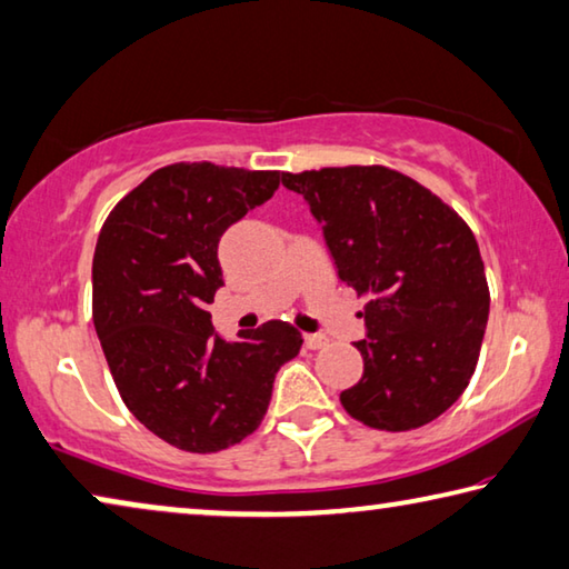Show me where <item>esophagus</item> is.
<instances>
[{
    "label": "esophagus",
    "instance_id": "esophagus-1",
    "mask_svg": "<svg viewBox=\"0 0 569 569\" xmlns=\"http://www.w3.org/2000/svg\"><path fill=\"white\" fill-rule=\"evenodd\" d=\"M305 346L310 348V350L325 348V346H328V335H322V332H307V335H305Z\"/></svg>",
    "mask_w": 569,
    "mask_h": 569
}]
</instances>
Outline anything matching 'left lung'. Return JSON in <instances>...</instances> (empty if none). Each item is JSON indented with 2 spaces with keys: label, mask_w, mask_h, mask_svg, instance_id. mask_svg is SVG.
I'll return each instance as SVG.
<instances>
[{
  "label": "left lung",
  "mask_w": 569,
  "mask_h": 569,
  "mask_svg": "<svg viewBox=\"0 0 569 569\" xmlns=\"http://www.w3.org/2000/svg\"><path fill=\"white\" fill-rule=\"evenodd\" d=\"M302 193L338 267L366 305L362 378L340 403L378 431H411L459 400L489 320L479 244L459 213L386 166L282 173Z\"/></svg>",
  "instance_id": "8db88e82"
}]
</instances>
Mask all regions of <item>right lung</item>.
I'll use <instances>...</instances> for the list:
<instances>
[{"label": "right lung", "instance_id": "obj_1", "mask_svg": "<svg viewBox=\"0 0 569 569\" xmlns=\"http://www.w3.org/2000/svg\"><path fill=\"white\" fill-rule=\"evenodd\" d=\"M277 186V171L173 163L120 199L100 229L92 322L108 368L128 411L181 451L217 453L254 433L277 370L300 352L290 322L229 342L207 310L223 284L221 234Z\"/></svg>", "mask_w": 569, "mask_h": 569}]
</instances>
